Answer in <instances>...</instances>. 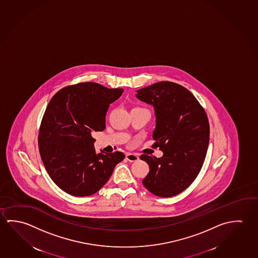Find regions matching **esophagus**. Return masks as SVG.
<instances>
[{
  "mask_svg": "<svg viewBox=\"0 0 258 258\" xmlns=\"http://www.w3.org/2000/svg\"><path fill=\"white\" fill-rule=\"evenodd\" d=\"M126 159L130 162H136V161L139 160V156L134 154H127L126 155Z\"/></svg>",
  "mask_w": 258,
  "mask_h": 258,
  "instance_id": "1",
  "label": "esophagus"
}]
</instances>
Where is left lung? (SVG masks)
I'll return each instance as SVG.
<instances>
[{"label":"left lung","instance_id":"8db88e82","mask_svg":"<svg viewBox=\"0 0 258 258\" xmlns=\"http://www.w3.org/2000/svg\"><path fill=\"white\" fill-rule=\"evenodd\" d=\"M140 101L151 104L156 115L153 148L162 157L141 155L149 173L144 186L153 195L172 197L197 177L207 154L210 125L207 114L189 90L173 82H159L137 91Z\"/></svg>","mask_w":258,"mask_h":258}]
</instances>
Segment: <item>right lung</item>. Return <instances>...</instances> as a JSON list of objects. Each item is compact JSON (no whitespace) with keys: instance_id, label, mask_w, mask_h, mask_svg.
Returning a JSON list of instances; mask_svg holds the SVG:
<instances>
[{"instance_id":"right-lung-1","label":"right lung","mask_w":258,"mask_h":258,"mask_svg":"<svg viewBox=\"0 0 258 258\" xmlns=\"http://www.w3.org/2000/svg\"><path fill=\"white\" fill-rule=\"evenodd\" d=\"M123 89L79 83L61 89L47 105L38 133V149L53 182L76 197L97 192L108 182L124 154H96L94 132L104 131L110 103Z\"/></svg>"}]
</instances>
